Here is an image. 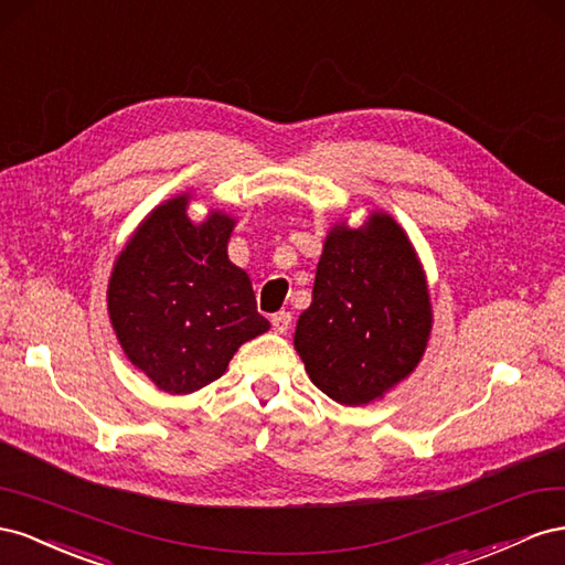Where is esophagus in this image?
<instances>
[{
  "label": "esophagus",
  "instance_id": "34e87169",
  "mask_svg": "<svg viewBox=\"0 0 565 565\" xmlns=\"http://www.w3.org/2000/svg\"><path fill=\"white\" fill-rule=\"evenodd\" d=\"M288 327H291V315H288V312H277L271 317L274 333H286Z\"/></svg>",
  "mask_w": 565,
  "mask_h": 565
}]
</instances>
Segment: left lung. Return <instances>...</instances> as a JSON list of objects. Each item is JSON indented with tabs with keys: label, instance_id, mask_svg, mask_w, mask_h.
<instances>
[{
	"label": "left lung",
	"instance_id": "left-lung-1",
	"mask_svg": "<svg viewBox=\"0 0 565 565\" xmlns=\"http://www.w3.org/2000/svg\"><path fill=\"white\" fill-rule=\"evenodd\" d=\"M430 329L426 271L395 217L374 211L362 227L335 222L294 335L317 388L348 407L383 399L422 362Z\"/></svg>",
	"mask_w": 565,
	"mask_h": 565
}]
</instances>
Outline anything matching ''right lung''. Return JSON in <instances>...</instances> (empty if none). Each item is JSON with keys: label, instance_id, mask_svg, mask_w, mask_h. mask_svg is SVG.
Here are the masks:
<instances>
[{"label": "right lung", "instance_id": "right-lung-1", "mask_svg": "<svg viewBox=\"0 0 565 565\" xmlns=\"http://www.w3.org/2000/svg\"><path fill=\"white\" fill-rule=\"evenodd\" d=\"M189 201L177 193L139 222L106 291L125 358L170 395L217 381L234 352L269 329L250 277L227 255L236 220L211 211L193 222Z\"/></svg>", "mask_w": 565, "mask_h": 565}]
</instances>
